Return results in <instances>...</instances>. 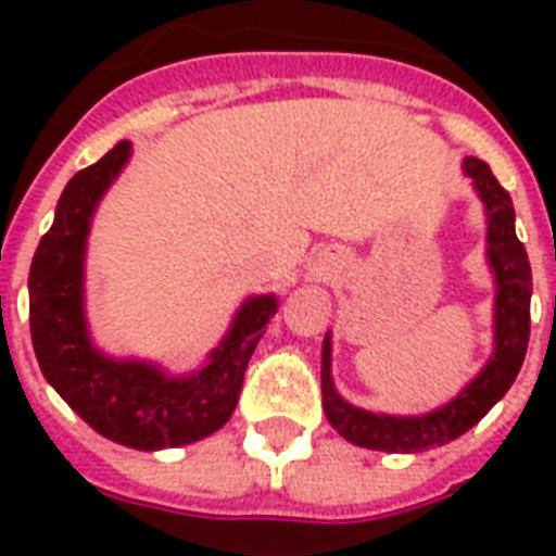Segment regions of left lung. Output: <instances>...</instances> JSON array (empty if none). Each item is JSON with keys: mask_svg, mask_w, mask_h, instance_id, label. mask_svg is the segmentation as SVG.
Here are the masks:
<instances>
[{"mask_svg": "<svg viewBox=\"0 0 556 556\" xmlns=\"http://www.w3.org/2000/svg\"><path fill=\"white\" fill-rule=\"evenodd\" d=\"M462 167L465 176L473 178L488 216V265L496 282L493 357L450 404L427 415H378L340 397L331 380V334H326L320 371L323 409L331 427L357 447L383 450V453H424L465 435L508 392L526 361L528 338H531V262L526 244L517 239L514 201L484 161L470 155Z\"/></svg>", "mask_w": 556, "mask_h": 556, "instance_id": "obj_1", "label": "left lung"}]
</instances>
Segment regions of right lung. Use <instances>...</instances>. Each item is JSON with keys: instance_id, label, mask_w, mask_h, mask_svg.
<instances>
[{"instance_id": "right-lung-1", "label": "right lung", "mask_w": 556, "mask_h": 556, "mask_svg": "<svg viewBox=\"0 0 556 556\" xmlns=\"http://www.w3.org/2000/svg\"><path fill=\"white\" fill-rule=\"evenodd\" d=\"M129 155L132 143L121 141L65 185L54 225L30 262V340L48 383L91 430L135 450L181 447L225 427L233 415L248 361L279 300H244L207 364L185 378L147 361H115L98 352L83 314L86 239L98 201Z\"/></svg>"}]
</instances>
